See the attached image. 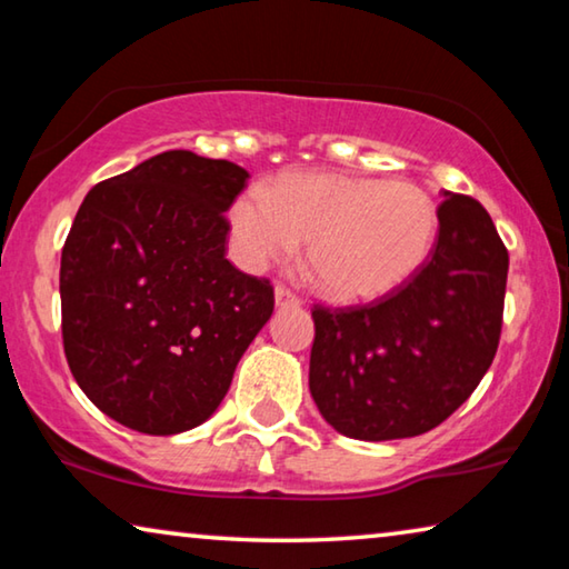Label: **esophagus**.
Wrapping results in <instances>:
<instances>
[{"label": "esophagus", "instance_id": "1", "mask_svg": "<svg viewBox=\"0 0 569 569\" xmlns=\"http://www.w3.org/2000/svg\"><path fill=\"white\" fill-rule=\"evenodd\" d=\"M273 298H276V308H293V306L301 303V301H298V296L288 291V288H283V286H276Z\"/></svg>", "mask_w": 569, "mask_h": 569}]
</instances>
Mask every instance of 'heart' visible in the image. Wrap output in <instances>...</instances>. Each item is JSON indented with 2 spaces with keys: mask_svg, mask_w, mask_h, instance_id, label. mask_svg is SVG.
Returning a JSON list of instances; mask_svg holds the SVG:
<instances>
[{
  "mask_svg": "<svg viewBox=\"0 0 569 569\" xmlns=\"http://www.w3.org/2000/svg\"><path fill=\"white\" fill-rule=\"evenodd\" d=\"M230 233L248 268L291 258L333 303H371L417 276L435 243L439 210L423 188L346 172H283L271 190L248 188L230 206Z\"/></svg>",
  "mask_w": 569,
  "mask_h": 569,
  "instance_id": "1",
  "label": "heart"
}]
</instances>
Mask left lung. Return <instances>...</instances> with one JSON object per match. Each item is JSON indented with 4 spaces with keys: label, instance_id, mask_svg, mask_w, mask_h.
Here are the masks:
<instances>
[{
    "label": "left lung",
    "instance_id": "1",
    "mask_svg": "<svg viewBox=\"0 0 569 569\" xmlns=\"http://www.w3.org/2000/svg\"><path fill=\"white\" fill-rule=\"evenodd\" d=\"M509 256L475 198L445 190L439 238L409 283L369 306H313L308 389L343 437H419L479 387L499 346Z\"/></svg>",
    "mask_w": 569,
    "mask_h": 569
}]
</instances>
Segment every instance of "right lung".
Wrapping results in <instances>:
<instances>
[{"instance_id": "right-lung-1", "label": "right lung", "mask_w": 569, "mask_h": 569, "mask_svg": "<svg viewBox=\"0 0 569 569\" xmlns=\"http://www.w3.org/2000/svg\"><path fill=\"white\" fill-rule=\"evenodd\" d=\"M248 172L168 150L84 196L62 248V341L102 413L152 437L213 417L273 313L266 278L226 258Z\"/></svg>"}]
</instances>
